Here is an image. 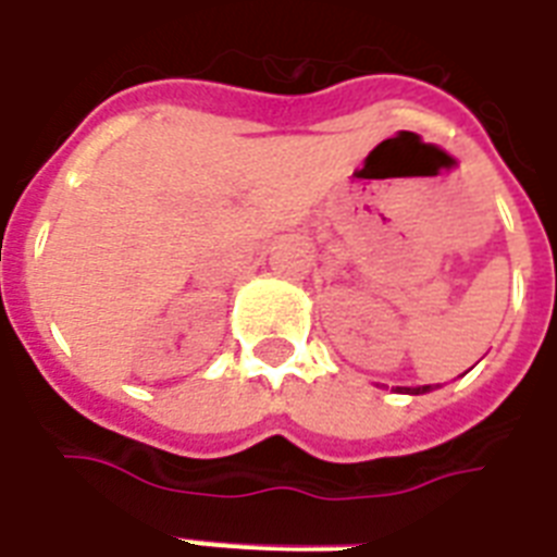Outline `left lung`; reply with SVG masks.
Returning <instances> with one entry per match:
<instances>
[{"label":"left lung","instance_id":"1","mask_svg":"<svg viewBox=\"0 0 557 557\" xmlns=\"http://www.w3.org/2000/svg\"><path fill=\"white\" fill-rule=\"evenodd\" d=\"M431 384H424V387H413V389H410V387H405V393H413V396H419V393H431Z\"/></svg>","mask_w":557,"mask_h":557}]
</instances>
